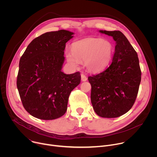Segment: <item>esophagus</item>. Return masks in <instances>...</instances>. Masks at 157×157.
<instances>
[{
  "mask_svg": "<svg viewBox=\"0 0 157 157\" xmlns=\"http://www.w3.org/2000/svg\"><path fill=\"white\" fill-rule=\"evenodd\" d=\"M81 80H82V81H87V77L85 75L81 74Z\"/></svg>",
  "mask_w": 157,
  "mask_h": 157,
  "instance_id": "obj_1",
  "label": "esophagus"
}]
</instances>
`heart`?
Wrapping results in <instances>:
<instances>
[{
  "mask_svg": "<svg viewBox=\"0 0 157 157\" xmlns=\"http://www.w3.org/2000/svg\"><path fill=\"white\" fill-rule=\"evenodd\" d=\"M114 53L113 44L109 40L87 38L75 42L71 50L66 51V57L74 68L84 61L86 68L91 72L101 71L109 66Z\"/></svg>",
  "mask_w": 157,
  "mask_h": 157,
  "instance_id": "heart-1",
  "label": "heart"
}]
</instances>
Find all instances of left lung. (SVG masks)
Masks as SVG:
<instances>
[{"label":"left lung","instance_id":"left-lung-1","mask_svg":"<svg viewBox=\"0 0 157 157\" xmlns=\"http://www.w3.org/2000/svg\"><path fill=\"white\" fill-rule=\"evenodd\" d=\"M99 32L113 36L116 45L108 68L88 77L91 85V100L99 116L115 118L127 113L136 101L141 81L139 60L137 52L121 32Z\"/></svg>","mask_w":157,"mask_h":157}]
</instances>
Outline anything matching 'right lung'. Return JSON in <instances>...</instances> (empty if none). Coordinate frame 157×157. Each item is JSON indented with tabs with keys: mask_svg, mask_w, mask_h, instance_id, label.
I'll list each match as a JSON object with an SVG mask.
<instances>
[{
	"mask_svg": "<svg viewBox=\"0 0 157 157\" xmlns=\"http://www.w3.org/2000/svg\"><path fill=\"white\" fill-rule=\"evenodd\" d=\"M74 33L60 30L33 40L20 58L17 86L25 109L32 116L53 120L67 110L71 92L79 84V72L61 71L66 43Z\"/></svg>",
	"mask_w": 157,
	"mask_h": 157,
	"instance_id": "right-lung-1",
	"label": "right lung"
}]
</instances>
